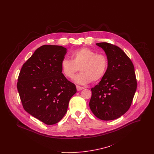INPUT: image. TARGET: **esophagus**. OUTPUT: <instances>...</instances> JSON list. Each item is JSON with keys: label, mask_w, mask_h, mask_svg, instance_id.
Returning a JSON list of instances; mask_svg holds the SVG:
<instances>
[{"label": "esophagus", "mask_w": 154, "mask_h": 154, "mask_svg": "<svg viewBox=\"0 0 154 154\" xmlns=\"http://www.w3.org/2000/svg\"><path fill=\"white\" fill-rule=\"evenodd\" d=\"M76 88H77V91H80L82 90H83L84 88L83 87H82V86H80L79 85H76Z\"/></svg>", "instance_id": "esophagus-1"}]
</instances>
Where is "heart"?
<instances>
[{
    "instance_id": "1",
    "label": "heart",
    "mask_w": 154,
    "mask_h": 154,
    "mask_svg": "<svg viewBox=\"0 0 154 154\" xmlns=\"http://www.w3.org/2000/svg\"><path fill=\"white\" fill-rule=\"evenodd\" d=\"M72 60L64 59L61 63L63 74L68 79H74L79 68L81 72L74 79L79 84H87L101 80L106 74L108 61L106 55L90 48H82L72 54Z\"/></svg>"
}]
</instances>
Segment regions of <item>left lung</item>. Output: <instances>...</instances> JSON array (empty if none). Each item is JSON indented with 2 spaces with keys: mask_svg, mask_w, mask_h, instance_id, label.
<instances>
[{
  "mask_svg": "<svg viewBox=\"0 0 154 154\" xmlns=\"http://www.w3.org/2000/svg\"><path fill=\"white\" fill-rule=\"evenodd\" d=\"M96 45L104 51L108 66L104 77L91 88L90 107L101 120L116 119L128 111L136 92L134 66L119 47L108 42Z\"/></svg>",
  "mask_w": 154,
  "mask_h": 154,
  "instance_id": "left-lung-1",
  "label": "left lung"
}]
</instances>
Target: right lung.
<instances>
[{
  "instance_id": "add662e5",
  "label": "right lung",
  "mask_w": 154,
  "mask_h": 154,
  "mask_svg": "<svg viewBox=\"0 0 154 154\" xmlns=\"http://www.w3.org/2000/svg\"><path fill=\"white\" fill-rule=\"evenodd\" d=\"M66 50L61 46H41L23 64L18 77L17 88L24 109L47 125L63 118L77 92L61 72Z\"/></svg>"
}]
</instances>
